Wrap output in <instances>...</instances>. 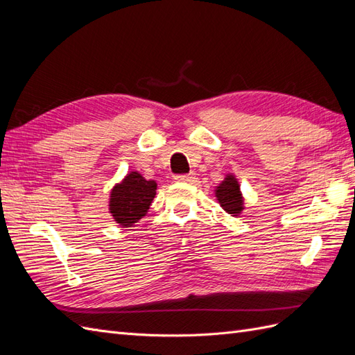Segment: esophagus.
<instances>
[{
	"mask_svg": "<svg viewBox=\"0 0 355 355\" xmlns=\"http://www.w3.org/2000/svg\"><path fill=\"white\" fill-rule=\"evenodd\" d=\"M196 176L194 173H188V175H176L175 180L176 182H194Z\"/></svg>",
	"mask_w": 355,
	"mask_h": 355,
	"instance_id": "obj_1",
	"label": "esophagus"
}]
</instances>
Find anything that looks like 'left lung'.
Instances as JSON below:
<instances>
[{"instance_id":"left-lung-1","label":"left lung","mask_w":355,"mask_h":355,"mask_svg":"<svg viewBox=\"0 0 355 355\" xmlns=\"http://www.w3.org/2000/svg\"><path fill=\"white\" fill-rule=\"evenodd\" d=\"M216 197L225 211L230 214H239L243 210V200L240 194L239 182L232 176H228L218 187Z\"/></svg>"}]
</instances>
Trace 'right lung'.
<instances>
[{
	"label": "right lung",
	"mask_w": 355,
	"mask_h": 355,
	"mask_svg": "<svg viewBox=\"0 0 355 355\" xmlns=\"http://www.w3.org/2000/svg\"><path fill=\"white\" fill-rule=\"evenodd\" d=\"M157 184L145 180L141 175L132 171L121 185L112 189L110 210L114 219L123 227H132L145 213L155 197Z\"/></svg>",
	"instance_id": "obj_1"
}]
</instances>
